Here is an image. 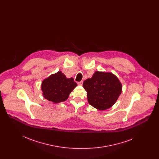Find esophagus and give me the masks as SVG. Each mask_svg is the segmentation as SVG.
Listing matches in <instances>:
<instances>
[{"instance_id":"1","label":"esophagus","mask_w":159,"mask_h":159,"mask_svg":"<svg viewBox=\"0 0 159 159\" xmlns=\"http://www.w3.org/2000/svg\"><path fill=\"white\" fill-rule=\"evenodd\" d=\"M77 84H78V85H79V86H82V85L83 84V81L78 82H77Z\"/></svg>"}]
</instances>
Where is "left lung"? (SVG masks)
<instances>
[{"label":"left lung","instance_id":"left-lung-1","mask_svg":"<svg viewBox=\"0 0 159 159\" xmlns=\"http://www.w3.org/2000/svg\"><path fill=\"white\" fill-rule=\"evenodd\" d=\"M89 104L99 110L113 106L121 92V84L111 73L96 71L91 79L84 81Z\"/></svg>","mask_w":159,"mask_h":159}]
</instances>
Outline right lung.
Listing matches in <instances>:
<instances>
[{
  "mask_svg": "<svg viewBox=\"0 0 159 159\" xmlns=\"http://www.w3.org/2000/svg\"><path fill=\"white\" fill-rule=\"evenodd\" d=\"M73 78L67 79L61 71L49 76L42 83V90L45 98L58 103L66 101L76 86Z\"/></svg>",
  "mask_w": 159,
  "mask_h": 159,
  "instance_id": "obj_1",
  "label": "right lung"
}]
</instances>
